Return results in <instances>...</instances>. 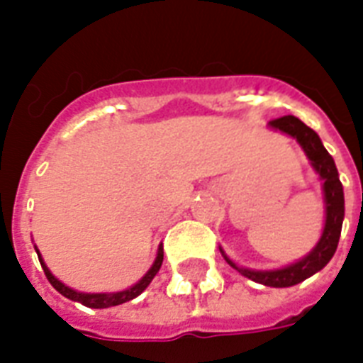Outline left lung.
Wrapping results in <instances>:
<instances>
[{
	"instance_id": "1",
	"label": "left lung",
	"mask_w": 363,
	"mask_h": 363,
	"mask_svg": "<svg viewBox=\"0 0 363 363\" xmlns=\"http://www.w3.org/2000/svg\"><path fill=\"white\" fill-rule=\"evenodd\" d=\"M268 127L295 138L308 157L312 169L316 171L320 181H322L323 207H325V223H323L322 236H320L316 245L311 249V253H306L303 259L281 268H272V270H253V268L240 267L238 262H234L230 257L226 255L225 249L220 245H218V249L225 257V261L249 280L268 287H291L320 272L331 261V257L335 255L337 243L341 238L342 218H345V192H342V184L339 181V171L335 167V162L329 156V152L323 148L322 140L314 129L304 125L303 121L295 116H284V118L272 120L268 123Z\"/></svg>"
}]
</instances>
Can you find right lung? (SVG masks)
I'll use <instances>...</instances> for the list:
<instances>
[{
  "label": "right lung",
  "instance_id": "1",
  "mask_svg": "<svg viewBox=\"0 0 363 363\" xmlns=\"http://www.w3.org/2000/svg\"><path fill=\"white\" fill-rule=\"evenodd\" d=\"M35 247V245H34ZM35 253L40 257L41 268H43V272H45L47 280L51 281V286L60 293V295H65L66 298H70V301H76V303H82L83 306H89V308H110V306H118V304H123L127 301H133L135 297H138L140 293L145 291L146 287L150 286V281L154 280V276L157 274V270L162 268L163 262V245L160 243V247H157L156 253V261L152 262V267L148 268V272L137 281V284H133L131 287H127L123 291H114V293H83V291H76V289H72L66 284L55 276V274L49 270V267L43 261V257L40 255V249L35 247Z\"/></svg>",
  "mask_w": 363,
  "mask_h": 363
}]
</instances>
